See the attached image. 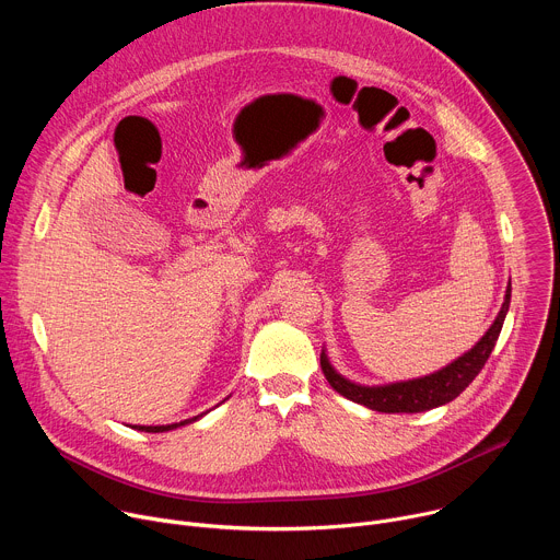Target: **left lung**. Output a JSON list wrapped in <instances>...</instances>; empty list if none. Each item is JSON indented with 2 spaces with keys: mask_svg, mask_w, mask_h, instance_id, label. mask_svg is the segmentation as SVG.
Segmentation results:
<instances>
[{
  "mask_svg": "<svg viewBox=\"0 0 560 560\" xmlns=\"http://www.w3.org/2000/svg\"><path fill=\"white\" fill-rule=\"evenodd\" d=\"M510 296H512V285H508L505 292V301L503 307L499 312V316L494 318L492 328L483 335V339L478 341L469 352H465L463 357H458L456 361H452L450 365H445L443 370L430 374V376H421V378H412V381H401V383H389V385H359L352 383L348 378H343L328 361L326 352H322V370L328 378V383L346 398L354 404H361L370 410L376 412H385V415H415V412H425L439 406H445L476 378V374L483 370V365L488 363L503 322L505 314L510 310Z\"/></svg>",
  "mask_w": 560,
  "mask_h": 560,
  "instance_id": "obj_1",
  "label": "left lung"
}]
</instances>
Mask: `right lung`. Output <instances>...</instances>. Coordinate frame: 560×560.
<instances>
[{
	"instance_id": "right-lung-1",
	"label": "right lung",
	"mask_w": 560,
	"mask_h": 560,
	"mask_svg": "<svg viewBox=\"0 0 560 560\" xmlns=\"http://www.w3.org/2000/svg\"><path fill=\"white\" fill-rule=\"evenodd\" d=\"M199 417H203V415H199ZM199 417H195V419H186V421H182V423H173V425H132V428H135V430H141V432H168V430H175V428H179V425H188V423L197 421Z\"/></svg>"
}]
</instances>
